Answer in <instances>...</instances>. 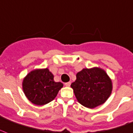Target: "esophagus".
Here are the masks:
<instances>
[{
  "mask_svg": "<svg viewBox=\"0 0 133 133\" xmlns=\"http://www.w3.org/2000/svg\"><path fill=\"white\" fill-rule=\"evenodd\" d=\"M71 84V82H66V83H65V85L66 86V87H70Z\"/></svg>",
  "mask_w": 133,
  "mask_h": 133,
  "instance_id": "34e87169",
  "label": "esophagus"
}]
</instances>
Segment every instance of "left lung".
Returning a JSON list of instances; mask_svg holds the SVG:
<instances>
[{"mask_svg": "<svg viewBox=\"0 0 133 133\" xmlns=\"http://www.w3.org/2000/svg\"><path fill=\"white\" fill-rule=\"evenodd\" d=\"M71 87L78 102L88 108H95L108 99L112 90L111 80L103 69H83L77 74Z\"/></svg>", "mask_w": 133, "mask_h": 133, "instance_id": "obj_1", "label": "left lung"}]
</instances>
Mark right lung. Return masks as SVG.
Masks as SVG:
<instances>
[{"mask_svg": "<svg viewBox=\"0 0 133 133\" xmlns=\"http://www.w3.org/2000/svg\"><path fill=\"white\" fill-rule=\"evenodd\" d=\"M63 86L61 82H54L53 74L48 68L31 71L22 83L24 94L31 103L37 105L52 101Z\"/></svg>", "mask_w": 133, "mask_h": 133, "instance_id": "right-lung-1", "label": "right lung"}]
</instances>
